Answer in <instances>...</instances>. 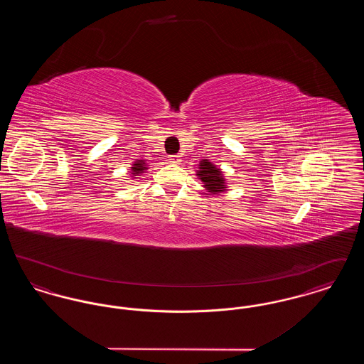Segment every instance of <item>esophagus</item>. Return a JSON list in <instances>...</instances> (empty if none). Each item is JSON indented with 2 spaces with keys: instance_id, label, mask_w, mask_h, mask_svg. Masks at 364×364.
<instances>
[{
  "instance_id": "esophagus-1",
  "label": "esophagus",
  "mask_w": 364,
  "mask_h": 364,
  "mask_svg": "<svg viewBox=\"0 0 364 364\" xmlns=\"http://www.w3.org/2000/svg\"><path fill=\"white\" fill-rule=\"evenodd\" d=\"M169 161L172 164H180L181 162V156H169Z\"/></svg>"
}]
</instances>
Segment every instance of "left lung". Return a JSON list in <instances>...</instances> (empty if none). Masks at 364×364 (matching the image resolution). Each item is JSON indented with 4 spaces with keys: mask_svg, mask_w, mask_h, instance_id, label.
Segmentation results:
<instances>
[{
    "mask_svg": "<svg viewBox=\"0 0 364 364\" xmlns=\"http://www.w3.org/2000/svg\"><path fill=\"white\" fill-rule=\"evenodd\" d=\"M199 171H198V176L199 178L203 181L206 190L211 193H220L223 191H225V180L223 172L213 165L211 162H208V159H203L199 165Z\"/></svg>",
    "mask_w": 364,
    "mask_h": 364,
    "instance_id": "1",
    "label": "left lung"
}]
</instances>
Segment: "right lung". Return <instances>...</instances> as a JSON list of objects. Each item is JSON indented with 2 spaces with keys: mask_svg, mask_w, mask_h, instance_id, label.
<instances>
[{
  "mask_svg": "<svg viewBox=\"0 0 364 364\" xmlns=\"http://www.w3.org/2000/svg\"><path fill=\"white\" fill-rule=\"evenodd\" d=\"M146 169H147V168H146V162L140 159V161H136V162L132 165V172H134L132 174L136 176V174L143 173V171H146Z\"/></svg>",
  "mask_w": 364,
  "mask_h": 364,
  "instance_id": "add662e5",
  "label": "right lung"
}]
</instances>
